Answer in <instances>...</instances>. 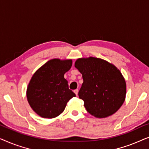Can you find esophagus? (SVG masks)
<instances>
[{"instance_id": "34e87169", "label": "esophagus", "mask_w": 149, "mask_h": 149, "mask_svg": "<svg viewBox=\"0 0 149 149\" xmlns=\"http://www.w3.org/2000/svg\"><path fill=\"white\" fill-rule=\"evenodd\" d=\"M74 93L75 94H76L77 95H78V92H79V90L78 89H75V90H74Z\"/></svg>"}]
</instances>
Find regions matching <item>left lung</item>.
I'll return each instance as SVG.
<instances>
[{"label": "left lung", "instance_id": "left-lung-1", "mask_svg": "<svg viewBox=\"0 0 149 149\" xmlns=\"http://www.w3.org/2000/svg\"><path fill=\"white\" fill-rule=\"evenodd\" d=\"M75 68L82 74L83 83L79 91L87 111L96 118L115 114L123 105L126 83L115 65L101 58H79Z\"/></svg>", "mask_w": 149, "mask_h": 149}]
</instances>
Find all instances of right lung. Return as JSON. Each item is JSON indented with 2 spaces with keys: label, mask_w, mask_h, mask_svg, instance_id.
<instances>
[{
  "label": "right lung",
  "mask_w": 149,
  "mask_h": 149,
  "mask_svg": "<svg viewBox=\"0 0 149 149\" xmlns=\"http://www.w3.org/2000/svg\"><path fill=\"white\" fill-rule=\"evenodd\" d=\"M72 64L71 59H52L32 75L26 90L32 109L42 118L52 119L64 111L66 104L76 96L69 89L64 74Z\"/></svg>",
  "instance_id": "add662e5"
}]
</instances>
